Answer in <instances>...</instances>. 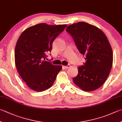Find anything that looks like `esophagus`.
I'll use <instances>...</instances> for the list:
<instances>
[{
  "label": "esophagus",
  "mask_w": 122,
  "mask_h": 122,
  "mask_svg": "<svg viewBox=\"0 0 122 122\" xmlns=\"http://www.w3.org/2000/svg\"><path fill=\"white\" fill-rule=\"evenodd\" d=\"M63 67L65 68V69H68L70 67V65H68V66H63Z\"/></svg>",
  "instance_id": "34e87169"
}]
</instances>
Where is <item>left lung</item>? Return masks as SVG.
Instances as JSON below:
<instances>
[{
	"label": "left lung",
	"mask_w": 122,
	"mask_h": 122,
	"mask_svg": "<svg viewBox=\"0 0 122 122\" xmlns=\"http://www.w3.org/2000/svg\"><path fill=\"white\" fill-rule=\"evenodd\" d=\"M66 31L86 57L84 66L78 68V74L73 81L84 91L98 89L105 82L112 67L113 53L109 41L100 29L84 22L68 26Z\"/></svg>",
	"instance_id": "left-lung-1"
}]
</instances>
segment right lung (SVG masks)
I'll use <instances>...</instances> for the list:
<instances>
[{"mask_svg":"<svg viewBox=\"0 0 122 122\" xmlns=\"http://www.w3.org/2000/svg\"><path fill=\"white\" fill-rule=\"evenodd\" d=\"M67 24L39 23L23 31L15 48V63L20 76L32 90L42 92L53 84L61 66L46 61V54Z\"/></svg>","mask_w":122,"mask_h":122,"instance_id":"obj_1","label":"right lung"}]
</instances>
